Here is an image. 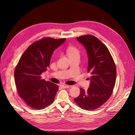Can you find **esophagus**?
I'll list each match as a JSON object with an SVG mask.
<instances>
[{"mask_svg": "<svg viewBox=\"0 0 135 135\" xmlns=\"http://www.w3.org/2000/svg\"><path fill=\"white\" fill-rule=\"evenodd\" d=\"M61 87L63 88H68L69 87H71V86H68V85H65V84H63V85H61Z\"/></svg>", "mask_w": 135, "mask_h": 135, "instance_id": "obj_1", "label": "esophagus"}]
</instances>
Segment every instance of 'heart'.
I'll return each mask as SVG.
<instances>
[{"label":"heart","mask_w":135,"mask_h":135,"mask_svg":"<svg viewBox=\"0 0 135 135\" xmlns=\"http://www.w3.org/2000/svg\"><path fill=\"white\" fill-rule=\"evenodd\" d=\"M67 53L68 57H79L80 56L79 51L74 47H69L67 49Z\"/></svg>","instance_id":"obj_1"}]
</instances>
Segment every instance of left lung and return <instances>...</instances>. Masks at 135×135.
Wrapping results in <instances>:
<instances>
[{
  "mask_svg": "<svg viewBox=\"0 0 135 135\" xmlns=\"http://www.w3.org/2000/svg\"><path fill=\"white\" fill-rule=\"evenodd\" d=\"M76 39L86 50L87 70L91 76L87 91L80 88V94L74 100L81 108L93 110L101 107L111 96L116 82V66L108 48L97 38L84 35Z\"/></svg>",
  "mask_w": 135,
  "mask_h": 135,
  "instance_id": "1",
  "label": "left lung"
}]
</instances>
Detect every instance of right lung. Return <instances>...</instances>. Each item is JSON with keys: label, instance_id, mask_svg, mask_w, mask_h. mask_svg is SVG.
Listing matches in <instances>:
<instances>
[{"label": "right lung", "instance_id": "obj_1", "mask_svg": "<svg viewBox=\"0 0 135 135\" xmlns=\"http://www.w3.org/2000/svg\"><path fill=\"white\" fill-rule=\"evenodd\" d=\"M66 40L44 38L31 44L19 59L14 71L16 87L19 96L33 109H44L54 101L58 86L41 75L49 67L53 52Z\"/></svg>", "mask_w": 135, "mask_h": 135}]
</instances>
